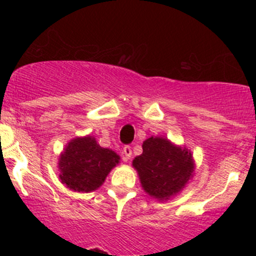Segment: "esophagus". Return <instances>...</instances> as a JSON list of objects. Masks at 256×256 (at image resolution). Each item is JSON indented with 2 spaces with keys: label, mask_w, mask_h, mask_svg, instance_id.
Listing matches in <instances>:
<instances>
[{
  "label": "esophagus",
  "mask_w": 256,
  "mask_h": 256,
  "mask_svg": "<svg viewBox=\"0 0 256 256\" xmlns=\"http://www.w3.org/2000/svg\"><path fill=\"white\" fill-rule=\"evenodd\" d=\"M122 154H124V161H128L131 157V154H132V148H131V146H125L122 150Z\"/></svg>",
  "instance_id": "obj_1"
}]
</instances>
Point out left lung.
<instances>
[{
	"instance_id": "8db88e82",
	"label": "left lung",
	"mask_w": 256,
	"mask_h": 256,
	"mask_svg": "<svg viewBox=\"0 0 256 256\" xmlns=\"http://www.w3.org/2000/svg\"><path fill=\"white\" fill-rule=\"evenodd\" d=\"M135 157L141 187L150 197L164 202L177 196L194 176L196 164L190 150L161 136H151Z\"/></svg>"
}]
</instances>
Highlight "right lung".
<instances>
[{"instance_id": "obj_1", "label": "right lung", "mask_w": 256, "mask_h": 256, "mask_svg": "<svg viewBox=\"0 0 256 256\" xmlns=\"http://www.w3.org/2000/svg\"><path fill=\"white\" fill-rule=\"evenodd\" d=\"M118 164L115 151L100 146L94 136H82L69 141L59 154V178L69 190L89 193L102 187Z\"/></svg>"}]
</instances>
